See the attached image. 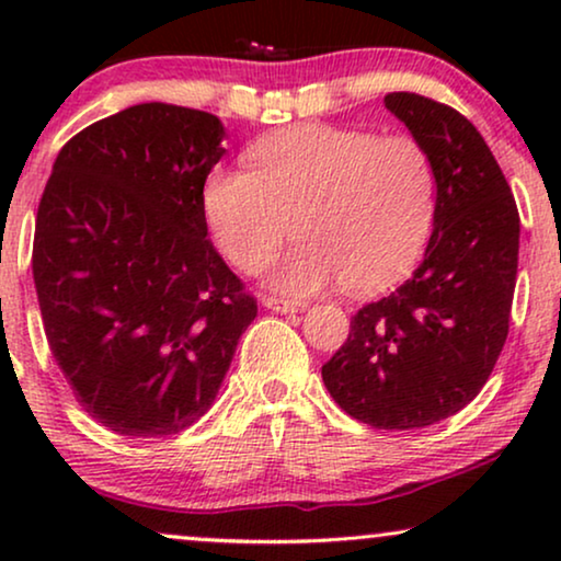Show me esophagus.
I'll return each mask as SVG.
<instances>
[{"mask_svg":"<svg viewBox=\"0 0 561 561\" xmlns=\"http://www.w3.org/2000/svg\"><path fill=\"white\" fill-rule=\"evenodd\" d=\"M263 306L271 311L278 313H296V311H306V301H290V298H280V296H265Z\"/></svg>","mask_w":561,"mask_h":561,"instance_id":"34e87169","label":"esophagus"}]
</instances>
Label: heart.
<instances>
[{
    "label": "heart",
    "mask_w": 561,
    "mask_h": 561,
    "mask_svg": "<svg viewBox=\"0 0 561 561\" xmlns=\"http://www.w3.org/2000/svg\"><path fill=\"white\" fill-rule=\"evenodd\" d=\"M252 171L214 168L202 188L206 221L229 263L257 273L294 234L301 242L273 267L283 294L332 283L375 294L403 280L436 221V168L409 135L301 125L248 152Z\"/></svg>",
    "instance_id": "b5f03b06"
}]
</instances>
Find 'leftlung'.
<instances>
[{"label":"left lung","mask_w":561,"mask_h":561,"mask_svg":"<svg viewBox=\"0 0 561 561\" xmlns=\"http://www.w3.org/2000/svg\"><path fill=\"white\" fill-rule=\"evenodd\" d=\"M386 110L434 160V232L411 278L352 317L321 378L352 419L405 432L455 416L493 373L508 336L520 219L470 119L409 91L388 94Z\"/></svg>","instance_id":"8db88e82"}]
</instances>
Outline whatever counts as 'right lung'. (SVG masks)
I'll use <instances>...</instances> for the list:
<instances>
[{"mask_svg":"<svg viewBox=\"0 0 561 561\" xmlns=\"http://www.w3.org/2000/svg\"><path fill=\"white\" fill-rule=\"evenodd\" d=\"M225 125L127 106L58 152L35 219L45 336L76 401L114 434H179L209 411L255 298L206 240Z\"/></svg>","mask_w":561,"mask_h":561,"instance_id":"1","label":"right lung"}]
</instances>
